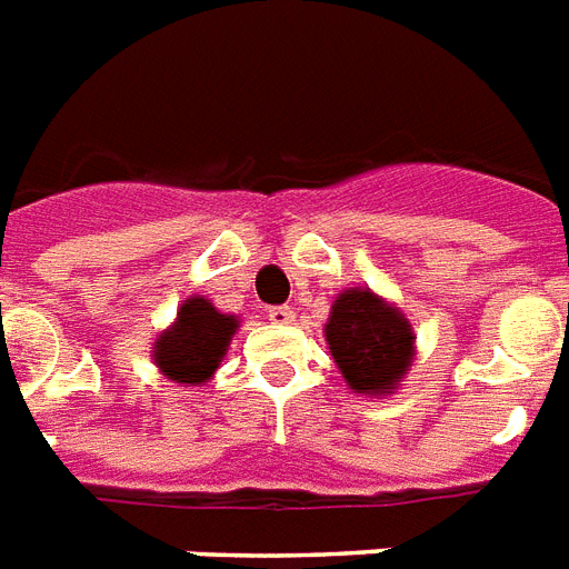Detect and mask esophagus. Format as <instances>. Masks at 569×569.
I'll return each instance as SVG.
<instances>
[{"instance_id":"obj_1","label":"esophagus","mask_w":569,"mask_h":569,"mask_svg":"<svg viewBox=\"0 0 569 569\" xmlns=\"http://www.w3.org/2000/svg\"><path fill=\"white\" fill-rule=\"evenodd\" d=\"M267 317H270V322H276V326H288V322H293V308L290 305H273V308H267Z\"/></svg>"}]
</instances>
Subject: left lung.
<instances>
[{
    "instance_id": "8db88e82",
    "label": "left lung",
    "mask_w": 569,
    "mask_h": 569,
    "mask_svg": "<svg viewBox=\"0 0 569 569\" xmlns=\"http://www.w3.org/2000/svg\"><path fill=\"white\" fill-rule=\"evenodd\" d=\"M328 349L355 392L380 396L396 389L412 363L410 322L380 302L372 290H346L337 296L326 326Z\"/></svg>"
}]
</instances>
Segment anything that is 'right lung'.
Listing matches in <instances>:
<instances>
[{"instance_id":"add662e5","label":"right lung","mask_w":569,"mask_h":569,"mask_svg":"<svg viewBox=\"0 0 569 569\" xmlns=\"http://www.w3.org/2000/svg\"><path fill=\"white\" fill-rule=\"evenodd\" d=\"M234 328L238 319L211 308L203 296H191L177 313L173 328H168L157 340L153 360L177 383L186 387L206 383L227 355Z\"/></svg>"}]
</instances>
